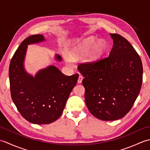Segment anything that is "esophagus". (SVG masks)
Here are the masks:
<instances>
[{
    "mask_svg": "<svg viewBox=\"0 0 150 150\" xmlns=\"http://www.w3.org/2000/svg\"><path fill=\"white\" fill-rule=\"evenodd\" d=\"M82 80H83V76L80 75H79V79H78V83L81 84L82 81Z\"/></svg>",
    "mask_w": 150,
    "mask_h": 150,
    "instance_id": "34e87169",
    "label": "esophagus"
}]
</instances>
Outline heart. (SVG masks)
Listing matches in <instances>:
<instances>
[{"mask_svg": "<svg viewBox=\"0 0 150 150\" xmlns=\"http://www.w3.org/2000/svg\"><path fill=\"white\" fill-rule=\"evenodd\" d=\"M94 41V37H88L83 42L75 46L69 53L70 58L72 59H78L86 54V62L93 63L97 61L104 52L105 44L103 41L98 40L93 44ZM92 43L93 44L92 45Z\"/></svg>", "mask_w": 150, "mask_h": 150, "instance_id": "b5f03b06", "label": "heart"}]
</instances>
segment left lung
Segmentation results:
<instances>
[{"mask_svg":"<svg viewBox=\"0 0 150 150\" xmlns=\"http://www.w3.org/2000/svg\"><path fill=\"white\" fill-rule=\"evenodd\" d=\"M110 55L78 66L84 76L85 102L90 113L102 120H115L132 109L141 91L143 68L134 47L119 34H110Z\"/></svg>","mask_w":150,"mask_h":150,"instance_id":"1","label":"left lung"}]
</instances>
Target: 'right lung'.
Returning <instances> with one entry per match:
<instances>
[{
  "mask_svg": "<svg viewBox=\"0 0 150 150\" xmlns=\"http://www.w3.org/2000/svg\"><path fill=\"white\" fill-rule=\"evenodd\" d=\"M44 40L42 35H33L24 40L9 68L12 100L25 119L37 124H47L59 119L79 77L78 73L66 76L54 66L40 70L35 77L25 71L24 60L28 45ZM55 58L62 60L59 55Z\"/></svg>",
  "mask_w": 150,
  "mask_h": 150,
  "instance_id": "obj_1",
  "label": "right lung"
}]
</instances>
